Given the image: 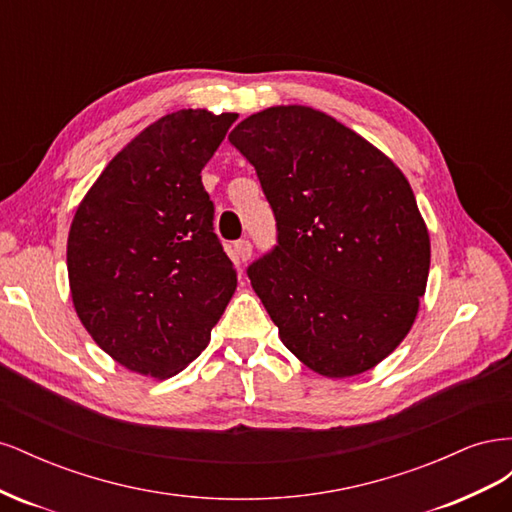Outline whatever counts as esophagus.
<instances>
[{
  "label": "esophagus",
  "instance_id": "esophagus-1",
  "mask_svg": "<svg viewBox=\"0 0 512 512\" xmlns=\"http://www.w3.org/2000/svg\"><path fill=\"white\" fill-rule=\"evenodd\" d=\"M235 258H237V262H247V260H250L252 258V243L245 241V239L237 241L235 243Z\"/></svg>",
  "mask_w": 512,
  "mask_h": 512
}]
</instances>
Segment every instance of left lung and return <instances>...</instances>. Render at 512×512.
I'll return each instance as SVG.
<instances>
[{"label": "left lung", "mask_w": 512, "mask_h": 512, "mask_svg": "<svg viewBox=\"0 0 512 512\" xmlns=\"http://www.w3.org/2000/svg\"><path fill=\"white\" fill-rule=\"evenodd\" d=\"M228 141L256 168L277 245L247 269L282 344L327 378L376 367L427 288L429 230L406 175L312 106H271Z\"/></svg>", "instance_id": "1"}]
</instances>
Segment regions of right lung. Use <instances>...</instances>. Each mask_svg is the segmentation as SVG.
<instances>
[{"label":"right lung","instance_id":"1","mask_svg":"<svg viewBox=\"0 0 512 512\" xmlns=\"http://www.w3.org/2000/svg\"><path fill=\"white\" fill-rule=\"evenodd\" d=\"M237 113L181 108L106 164L76 207L68 280L76 316L113 361L164 380L203 352L237 288L200 170Z\"/></svg>","mask_w":512,"mask_h":512}]
</instances>
